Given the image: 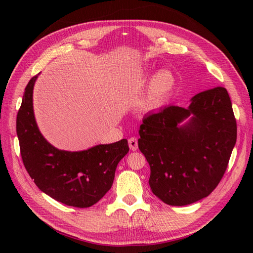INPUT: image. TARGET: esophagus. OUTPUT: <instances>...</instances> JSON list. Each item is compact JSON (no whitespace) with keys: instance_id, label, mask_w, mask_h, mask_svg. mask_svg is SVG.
Instances as JSON below:
<instances>
[{"instance_id":"1","label":"esophagus","mask_w":253,"mask_h":253,"mask_svg":"<svg viewBox=\"0 0 253 253\" xmlns=\"http://www.w3.org/2000/svg\"><path fill=\"white\" fill-rule=\"evenodd\" d=\"M128 147L132 151H136L138 149V140L135 137H131V138L128 139Z\"/></svg>"}]
</instances>
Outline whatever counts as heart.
<instances>
[{
  "mask_svg": "<svg viewBox=\"0 0 253 253\" xmlns=\"http://www.w3.org/2000/svg\"><path fill=\"white\" fill-rule=\"evenodd\" d=\"M147 77L150 73L145 74ZM175 86V77L170 71H159L151 79L149 86L142 99V108L144 110H154L164 102Z\"/></svg>",
  "mask_w": 253,
  "mask_h": 253,
  "instance_id": "1",
  "label": "heart"
}]
</instances>
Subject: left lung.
Wrapping results in <instances>:
<instances>
[{"mask_svg": "<svg viewBox=\"0 0 253 253\" xmlns=\"http://www.w3.org/2000/svg\"><path fill=\"white\" fill-rule=\"evenodd\" d=\"M191 114L187 124L179 126ZM139 135L138 147L151 169L152 192L170 206L203 200L223 178L236 142L227 89L202 91L187 109L169 105L147 115Z\"/></svg>", "mask_w": 253, "mask_h": 253, "instance_id": "left-lung-1", "label": "left lung"}]
</instances>
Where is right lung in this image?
I'll list each match as a JSON object with an SVG mask.
<instances>
[{"instance_id":"obj_1","label":"right lung","mask_w":253,"mask_h":253,"mask_svg":"<svg viewBox=\"0 0 253 253\" xmlns=\"http://www.w3.org/2000/svg\"><path fill=\"white\" fill-rule=\"evenodd\" d=\"M38 76L29 80L17 116V135L23 164L42 192L77 208L95 205L111 189L118 163L128 152L126 139L98 144L78 152L59 150L37 126L33 91Z\"/></svg>"}]
</instances>
